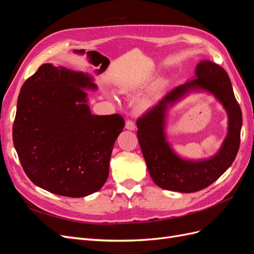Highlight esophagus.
Segmentation results:
<instances>
[{"label": "esophagus", "instance_id": "obj_1", "mask_svg": "<svg viewBox=\"0 0 254 254\" xmlns=\"http://www.w3.org/2000/svg\"><path fill=\"white\" fill-rule=\"evenodd\" d=\"M125 127H126L127 130H134V129H135V124H134V123H133L132 121L128 120V121L126 122Z\"/></svg>", "mask_w": 254, "mask_h": 254}]
</instances>
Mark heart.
I'll return each instance as SVG.
<instances>
[{"mask_svg":"<svg viewBox=\"0 0 254 254\" xmlns=\"http://www.w3.org/2000/svg\"><path fill=\"white\" fill-rule=\"evenodd\" d=\"M122 90H123V92H127V91L129 90V87H125V88H123ZM108 96H109V98H111V99H114V96H113V94H108Z\"/></svg>","mask_w":254,"mask_h":254,"instance_id":"b5f03b06","label":"heart"}]
</instances>
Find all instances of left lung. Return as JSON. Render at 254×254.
Returning a JSON list of instances; mask_svg holds the SVG:
<instances>
[{"instance_id": "obj_1", "label": "left lung", "mask_w": 254, "mask_h": 254, "mask_svg": "<svg viewBox=\"0 0 254 254\" xmlns=\"http://www.w3.org/2000/svg\"><path fill=\"white\" fill-rule=\"evenodd\" d=\"M193 91L213 95L228 115V132L219 151L198 160L177 154L166 135L168 110ZM242 125V110L227 72L210 60H201L190 80L167 92L136 121V133L152 181L167 190L194 193L209 187L231 166L240 148Z\"/></svg>"}]
</instances>
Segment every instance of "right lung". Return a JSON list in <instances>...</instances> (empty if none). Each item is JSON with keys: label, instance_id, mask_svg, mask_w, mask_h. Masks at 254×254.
<instances>
[{"label": "right lung", "instance_id": "obj_1", "mask_svg": "<svg viewBox=\"0 0 254 254\" xmlns=\"http://www.w3.org/2000/svg\"><path fill=\"white\" fill-rule=\"evenodd\" d=\"M86 90H97L91 74L52 64H42L21 88L13 145L30 181L50 193L86 197L108 179L125 122L120 114H92Z\"/></svg>", "mask_w": 254, "mask_h": 254}]
</instances>
